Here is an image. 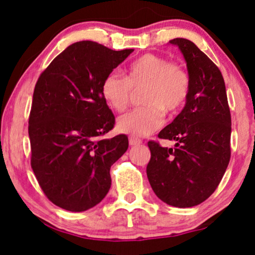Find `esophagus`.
I'll list each match as a JSON object with an SVG mask.
<instances>
[{
  "instance_id": "34e87169",
  "label": "esophagus",
  "mask_w": 255,
  "mask_h": 255,
  "mask_svg": "<svg viewBox=\"0 0 255 255\" xmlns=\"http://www.w3.org/2000/svg\"><path fill=\"white\" fill-rule=\"evenodd\" d=\"M128 142H130L131 146H137L141 144V139L133 137V135H130V137H128Z\"/></svg>"
}]
</instances>
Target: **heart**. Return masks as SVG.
Returning a JSON list of instances; mask_svg holds the SVG:
<instances>
[{
	"mask_svg": "<svg viewBox=\"0 0 255 255\" xmlns=\"http://www.w3.org/2000/svg\"><path fill=\"white\" fill-rule=\"evenodd\" d=\"M144 86L140 101L144 106L121 116L117 128L124 133L147 135L163 122V111L173 114L187 102L190 92L188 73L179 65L170 64L166 58L144 54L128 64L124 76L111 72L101 83V95L108 107L124 111L130 103L132 90Z\"/></svg>",
	"mask_w": 255,
	"mask_h": 255,
	"instance_id": "1",
	"label": "heart"
}]
</instances>
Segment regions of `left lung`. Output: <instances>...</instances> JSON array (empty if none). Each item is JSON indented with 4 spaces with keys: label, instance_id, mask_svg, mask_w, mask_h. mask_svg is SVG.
Masks as SVG:
<instances>
[{
    "label": "left lung",
    "instance_id": "left-lung-1",
    "mask_svg": "<svg viewBox=\"0 0 255 255\" xmlns=\"http://www.w3.org/2000/svg\"><path fill=\"white\" fill-rule=\"evenodd\" d=\"M187 61L190 92L183 110L158 134L173 148L147 142L146 173L153 191L176 208L201 204L216 190L231 156V114L219 68L193 41L175 38Z\"/></svg>",
    "mask_w": 255,
    "mask_h": 255
}]
</instances>
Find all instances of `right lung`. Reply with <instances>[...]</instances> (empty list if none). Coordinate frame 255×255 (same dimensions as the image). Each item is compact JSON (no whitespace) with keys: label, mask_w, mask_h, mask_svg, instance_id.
Segmentation results:
<instances>
[{"label":"right lung","mask_w":255,"mask_h":255,"mask_svg":"<svg viewBox=\"0 0 255 255\" xmlns=\"http://www.w3.org/2000/svg\"><path fill=\"white\" fill-rule=\"evenodd\" d=\"M132 52L78 41L53 59L34 87L31 167L46 197L65 210L99 204L110 189V167L128 147L125 134L102 138L114 128L115 116L101 83Z\"/></svg>","instance_id":"add662e5"}]
</instances>
